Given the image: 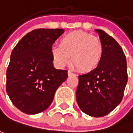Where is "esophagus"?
Here are the masks:
<instances>
[{
	"mask_svg": "<svg viewBox=\"0 0 133 133\" xmlns=\"http://www.w3.org/2000/svg\"><path fill=\"white\" fill-rule=\"evenodd\" d=\"M67 74H68V76H76V74H75V73H73V72H72L71 71H68V72H67Z\"/></svg>",
	"mask_w": 133,
	"mask_h": 133,
	"instance_id": "obj_1",
	"label": "esophagus"
}]
</instances>
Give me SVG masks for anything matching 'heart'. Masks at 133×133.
Wrapping results in <instances>:
<instances>
[{
  "label": "heart",
  "instance_id": "1",
  "mask_svg": "<svg viewBox=\"0 0 133 133\" xmlns=\"http://www.w3.org/2000/svg\"><path fill=\"white\" fill-rule=\"evenodd\" d=\"M51 55L59 67L65 66L71 56L73 66L87 73L99 66L104 55V45L99 38L78 30L63 36L59 45L51 48Z\"/></svg>",
  "mask_w": 133,
  "mask_h": 133
}]
</instances>
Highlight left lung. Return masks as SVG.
Instances as JSON below:
<instances>
[{
	"instance_id": "1",
	"label": "left lung",
	"mask_w": 133,
	"mask_h": 133,
	"mask_svg": "<svg viewBox=\"0 0 133 133\" xmlns=\"http://www.w3.org/2000/svg\"><path fill=\"white\" fill-rule=\"evenodd\" d=\"M104 45V55L94 71L79 76L76 101L85 114L101 117L121 102L128 80L127 59L117 41L104 31L95 30Z\"/></svg>"
}]
</instances>
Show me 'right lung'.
Masks as SVG:
<instances>
[{
	"label": "right lung",
	"mask_w": 133,
	"mask_h": 133,
	"mask_svg": "<svg viewBox=\"0 0 133 133\" xmlns=\"http://www.w3.org/2000/svg\"><path fill=\"white\" fill-rule=\"evenodd\" d=\"M63 29H38L15 46L6 70V90L12 103L27 114H36L51 104L67 70L53 66L51 48Z\"/></svg>",
	"instance_id": "1"
}]
</instances>
